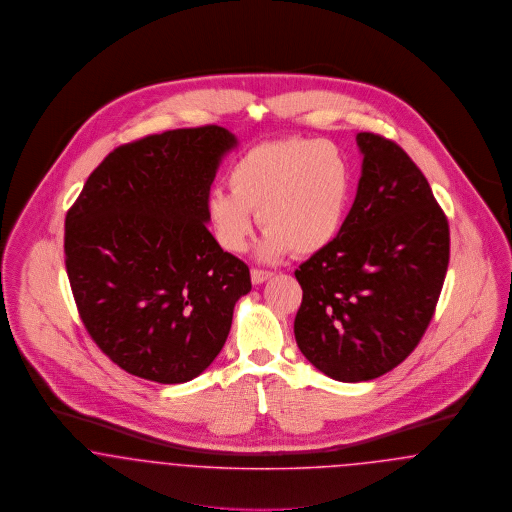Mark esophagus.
Masks as SVG:
<instances>
[{"label": "esophagus", "instance_id": "obj_1", "mask_svg": "<svg viewBox=\"0 0 512 512\" xmlns=\"http://www.w3.org/2000/svg\"><path fill=\"white\" fill-rule=\"evenodd\" d=\"M250 277H252L254 285H262V283H266L268 279H271V273L264 271V269H252Z\"/></svg>", "mask_w": 512, "mask_h": 512}]
</instances>
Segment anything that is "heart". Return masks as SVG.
Instances as JSON below:
<instances>
[{
    "label": "heart",
    "instance_id": "heart-1",
    "mask_svg": "<svg viewBox=\"0 0 512 512\" xmlns=\"http://www.w3.org/2000/svg\"><path fill=\"white\" fill-rule=\"evenodd\" d=\"M229 190H212L206 216L217 243L243 252L254 212L266 227L260 256L316 254L335 241L349 212L352 169L345 152L314 138H283L246 150L231 165Z\"/></svg>",
    "mask_w": 512,
    "mask_h": 512
}]
</instances>
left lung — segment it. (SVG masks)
<instances>
[{
    "label": "left lung",
    "mask_w": 512,
    "mask_h": 512,
    "mask_svg": "<svg viewBox=\"0 0 512 512\" xmlns=\"http://www.w3.org/2000/svg\"><path fill=\"white\" fill-rule=\"evenodd\" d=\"M362 175L335 241L295 275V339L331 379L387 374L430 325L449 266V223L428 179L395 142L358 133Z\"/></svg>",
    "instance_id": "8db88e82"
}]
</instances>
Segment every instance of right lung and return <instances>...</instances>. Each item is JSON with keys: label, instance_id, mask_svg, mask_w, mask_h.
Listing matches in <instances>:
<instances>
[{"label": "right lung", "instance_id": "right-lung-1", "mask_svg": "<svg viewBox=\"0 0 512 512\" xmlns=\"http://www.w3.org/2000/svg\"><path fill=\"white\" fill-rule=\"evenodd\" d=\"M223 127L177 129L115 148L65 217V268L94 343L133 376L185 383L223 349L250 293L248 266L208 231Z\"/></svg>", "mask_w": 512, "mask_h": 512}]
</instances>
